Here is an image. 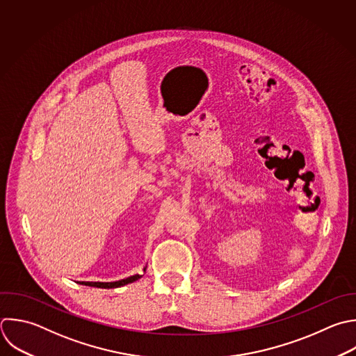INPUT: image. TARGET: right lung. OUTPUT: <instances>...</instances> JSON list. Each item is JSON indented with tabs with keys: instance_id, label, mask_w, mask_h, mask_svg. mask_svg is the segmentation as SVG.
<instances>
[{
	"instance_id": "right-lung-1",
	"label": "right lung",
	"mask_w": 356,
	"mask_h": 356,
	"mask_svg": "<svg viewBox=\"0 0 356 356\" xmlns=\"http://www.w3.org/2000/svg\"><path fill=\"white\" fill-rule=\"evenodd\" d=\"M146 270V268H145ZM142 277V274H135V275H131L128 278H124V280H120V281H114V282H89V281H82L79 284L82 285H89V286H96V288H118V286H122V285H127V284H131L136 280H139Z\"/></svg>"
}]
</instances>
